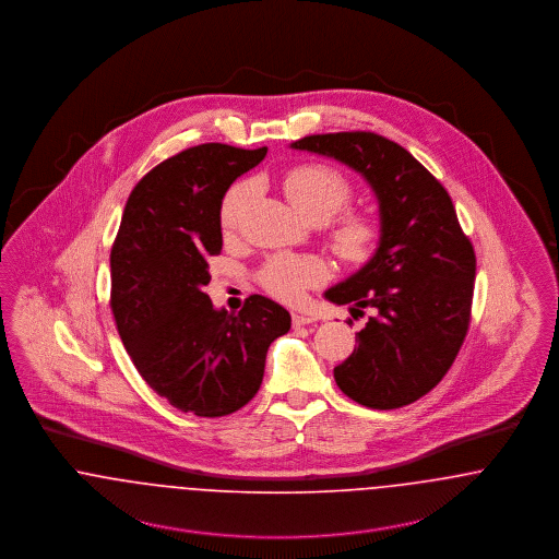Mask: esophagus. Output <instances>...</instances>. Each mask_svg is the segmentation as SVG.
I'll return each mask as SVG.
<instances>
[{
    "label": "esophagus",
    "mask_w": 559,
    "mask_h": 559,
    "mask_svg": "<svg viewBox=\"0 0 559 559\" xmlns=\"http://www.w3.org/2000/svg\"><path fill=\"white\" fill-rule=\"evenodd\" d=\"M293 326H304V324H312L317 317L314 314H301V312H293Z\"/></svg>",
    "instance_id": "obj_1"
}]
</instances>
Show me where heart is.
<instances>
[{
	"label": "heart",
	"instance_id": "b5f03b06",
	"mask_svg": "<svg viewBox=\"0 0 559 559\" xmlns=\"http://www.w3.org/2000/svg\"><path fill=\"white\" fill-rule=\"evenodd\" d=\"M283 192L297 212L308 219H331L342 212L352 197V187L346 178L320 163H306L289 169L283 178ZM251 194L249 182H239L230 188L222 203V226L233 230ZM377 239V224L365 213H347L331 233V245L346 262H362L369 258ZM326 278V267L314 258L276 255L260 272V283L270 295L281 301L295 304L304 297L306 289L317 287Z\"/></svg>",
	"mask_w": 559,
	"mask_h": 559
}]
</instances>
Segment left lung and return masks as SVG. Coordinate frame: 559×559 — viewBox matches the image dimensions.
Returning a JSON list of instances; mask_svg holds the SVG:
<instances>
[{"mask_svg":"<svg viewBox=\"0 0 559 559\" xmlns=\"http://www.w3.org/2000/svg\"><path fill=\"white\" fill-rule=\"evenodd\" d=\"M360 174L379 203L371 260L324 297L372 317L335 367L340 390L390 411L431 392L451 369L469 326L476 253L444 187L396 142L372 132L306 135L292 142Z\"/></svg>","mask_w":559,"mask_h":559,"instance_id":"8db88e82","label":"left lung"}]
</instances>
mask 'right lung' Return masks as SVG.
Returning a JSON list of instances; mask_svg holds the SVG:
<instances>
[{"instance_id":"add662e5","label":"right lung","mask_w":559,"mask_h":559,"mask_svg":"<svg viewBox=\"0 0 559 559\" xmlns=\"http://www.w3.org/2000/svg\"><path fill=\"white\" fill-rule=\"evenodd\" d=\"M210 142L151 169L132 190L110 249V308L142 379L182 413L224 417L262 385L270 344L289 312L251 295L239 314L203 292L222 251L219 210L230 185L266 157Z\"/></svg>"}]
</instances>
